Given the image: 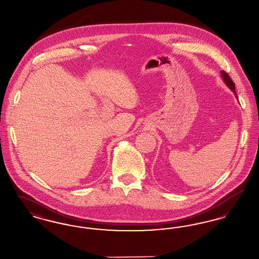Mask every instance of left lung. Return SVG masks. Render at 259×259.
Here are the masks:
<instances>
[{
  "mask_svg": "<svg viewBox=\"0 0 259 259\" xmlns=\"http://www.w3.org/2000/svg\"><path fill=\"white\" fill-rule=\"evenodd\" d=\"M222 78H223V81L225 82V84L231 89V91H233L234 93H236V91H235V83L233 82V80L230 78V76L228 75V74H226L225 72L222 71Z\"/></svg>",
  "mask_w": 259,
  "mask_h": 259,
  "instance_id": "obj_1",
  "label": "left lung"
}]
</instances>
